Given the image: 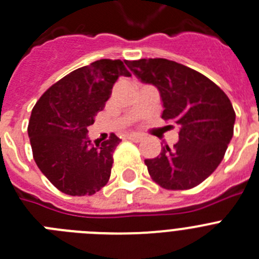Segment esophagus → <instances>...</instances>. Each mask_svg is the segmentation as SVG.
Listing matches in <instances>:
<instances>
[{
  "instance_id": "obj_1",
  "label": "esophagus",
  "mask_w": 259,
  "mask_h": 259,
  "mask_svg": "<svg viewBox=\"0 0 259 259\" xmlns=\"http://www.w3.org/2000/svg\"><path fill=\"white\" fill-rule=\"evenodd\" d=\"M127 139H130V140L132 141H136V143H140L141 140H143V135L140 134H128L127 135Z\"/></svg>"
}]
</instances>
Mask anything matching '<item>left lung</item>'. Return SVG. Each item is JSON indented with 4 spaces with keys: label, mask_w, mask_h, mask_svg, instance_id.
<instances>
[{
    "label": "left lung",
    "mask_w": 259,
    "mask_h": 259,
    "mask_svg": "<svg viewBox=\"0 0 259 259\" xmlns=\"http://www.w3.org/2000/svg\"><path fill=\"white\" fill-rule=\"evenodd\" d=\"M127 66L141 82L160 92L162 116L180 128V140L145 160L152 180L166 190L198 186L220 165L233 136L236 114L215 82L176 61L140 59Z\"/></svg>",
    "instance_id": "8db88e82"
}]
</instances>
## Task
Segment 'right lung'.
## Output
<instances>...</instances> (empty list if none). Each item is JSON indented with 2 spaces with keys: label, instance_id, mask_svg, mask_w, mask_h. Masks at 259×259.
Returning <instances> with one entry per match:
<instances>
[{
  "label": "right lung",
  "instance_id": "right-lung-1",
  "mask_svg": "<svg viewBox=\"0 0 259 259\" xmlns=\"http://www.w3.org/2000/svg\"><path fill=\"white\" fill-rule=\"evenodd\" d=\"M128 61L101 59L73 70L52 85L31 111L28 138L41 173L61 193L93 195L110 180L116 135L94 141L88 128L102 111L120 76L131 77Z\"/></svg>",
  "mask_w": 259,
  "mask_h": 259
}]
</instances>
